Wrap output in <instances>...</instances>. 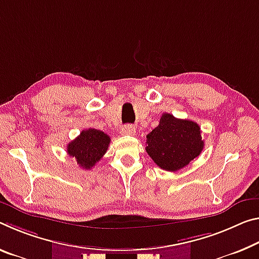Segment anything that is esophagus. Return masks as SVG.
<instances>
[{
	"mask_svg": "<svg viewBox=\"0 0 259 259\" xmlns=\"http://www.w3.org/2000/svg\"><path fill=\"white\" fill-rule=\"evenodd\" d=\"M121 134L124 135V136H134L136 134V128L134 125H124L121 128Z\"/></svg>",
	"mask_w": 259,
	"mask_h": 259,
	"instance_id": "esophagus-1",
	"label": "esophagus"
}]
</instances>
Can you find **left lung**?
<instances>
[{
  "instance_id": "1",
  "label": "left lung",
  "mask_w": 259,
  "mask_h": 259,
  "mask_svg": "<svg viewBox=\"0 0 259 259\" xmlns=\"http://www.w3.org/2000/svg\"><path fill=\"white\" fill-rule=\"evenodd\" d=\"M204 149L202 131L196 122L165 113L159 125L146 136L145 150L157 165L168 171L188 166Z\"/></svg>"
}]
</instances>
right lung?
<instances>
[{
  "instance_id": "right-lung-1",
  "label": "right lung",
  "mask_w": 259,
  "mask_h": 259,
  "mask_svg": "<svg viewBox=\"0 0 259 259\" xmlns=\"http://www.w3.org/2000/svg\"><path fill=\"white\" fill-rule=\"evenodd\" d=\"M109 143L108 135L90 128L81 131L79 136L69 143L67 152L70 157L77 160L79 167L83 169H91L107 152Z\"/></svg>"
}]
</instances>
